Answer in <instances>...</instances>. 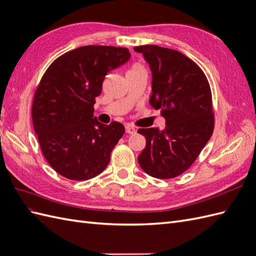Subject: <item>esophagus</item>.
Returning <instances> with one entry per match:
<instances>
[{
    "instance_id": "1",
    "label": "esophagus",
    "mask_w": 256,
    "mask_h": 256,
    "mask_svg": "<svg viewBox=\"0 0 256 256\" xmlns=\"http://www.w3.org/2000/svg\"><path fill=\"white\" fill-rule=\"evenodd\" d=\"M126 132L129 134H134L136 132V130L132 126H126Z\"/></svg>"
}]
</instances>
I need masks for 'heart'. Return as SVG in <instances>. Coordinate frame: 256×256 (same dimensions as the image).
Returning a JSON list of instances; mask_svg holds the SVG:
<instances>
[{"label":"heart","mask_w":256,"mask_h":256,"mask_svg":"<svg viewBox=\"0 0 256 256\" xmlns=\"http://www.w3.org/2000/svg\"><path fill=\"white\" fill-rule=\"evenodd\" d=\"M143 67L141 66V65H138V64H136V65H134L132 66V68H131L130 69V70L129 72H136V70H143Z\"/></svg>","instance_id":"1"}]
</instances>
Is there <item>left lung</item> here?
I'll return each instance as SVG.
<instances>
[{"label":"left lung","mask_w":256,"mask_h":256,"mask_svg":"<svg viewBox=\"0 0 256 256\" xmlns=\"http://www.w3.org/2000/svg\"><path fill=\"white\" fill-rule=\"evenodd\" d=\"M134 51L150 67V104L166 118L164 130H138L146 138L138 164L152 177L174 178L192 166L214 132L210 86L202 69L180 52L154 44Z\"/></svg>","instance_id":"obj_1"}]
</instances>
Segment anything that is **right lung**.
Here are the masks:
<instances>
[{"label":"right lung","mask_w":256,"mask_h":256,"mask_svg":"<svg viewBox=\"0 0 256 256\" xmlns=\"http://www.w3.org/2000/svg\"><path fill=\"white\" fill-rule=\"evenodd\" d=\"M129 58L127 48L84 46L58 58L44 74L33 98V126L46 160L60 175L88 180L109 164L125 127L92 118L95 98L108 72Z\"/></svg>","instance_id":"1"}]
</instances>
